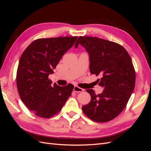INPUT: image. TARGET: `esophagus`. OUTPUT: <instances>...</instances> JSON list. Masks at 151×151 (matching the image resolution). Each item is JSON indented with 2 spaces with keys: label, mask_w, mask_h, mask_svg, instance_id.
I'll return each mask as SVG.
<instances>
[{
  "label": "esophagus",
  "mask_w": 151,
  "mask_h": 151,
  "mask_svg": "<svg viewBox=\"0 0 151 151\" xmlns=\"http://www.w3.org/2000/svg\"><path fill=\"white\" fill-rule=\"evenodd\" d=\"M74 92H76V93H81V92H83V91H84V89L79 88V87H78V86H74Z\"/></svg>",
  "instance_id": "esophagus-1"
}]
</instances>
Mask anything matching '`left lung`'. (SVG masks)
Here are the masks:
<instances>
[{
	"label": "left lung",
	"mask_w": 151,
	"mask_h": 151,
	"mask_svg": "<svg viewBox=\"0 0 151 151\" xmlns=\"http://www.w3.org/2000/svg\"><path fill=\"white\" fill-rule=\"evenodd\" d=\"M83 46L89 54V69L100 76L98 85L103 88L101 94L86 89L91 101L82 107L83 111L96 122H107L124 109L133 92L135 71L129 53L120 44L92 36H79L75 44Z\"/></svg>",
	"instance_id": "left-lung-1"
}]
</instances>
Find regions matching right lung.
<instances>
[{
    "label": "right lung",
    "instance_id": "1",
    "mask_svg": "<svg viewBox=\"0 0 151 151\" xmlns=\"http://www.w3.org/2000/svg\"><path fill=\"white\" fill-rule=\"evenodd\" d=\"M77 36L39 38L22 53L16 74L18 93L35 115L50 118L60 111L70 96L74 86H52L48 78Z\"/></svg>",
    "mask_w": 151,
    "mask_h": 151
}]
</instances>
